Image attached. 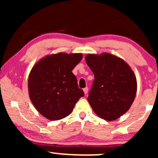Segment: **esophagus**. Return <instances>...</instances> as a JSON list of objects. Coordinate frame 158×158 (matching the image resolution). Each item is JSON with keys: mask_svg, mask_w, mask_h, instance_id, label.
Returning a JSON list of instances; mask_svg holds the SVG:
<instances>
[{"mask_svg": "<svg viewBox=\"0 0 158 158\" xmlns=\"http://www.w3.org/2000/svg\"><path fill=\"white\" fill-rule=\"evenodd\" d=\"M83 91H84V94H88V88L87 87H85V88H83Z\"/></svg>", "mask_w": 158, "mask_h": 158, "instance_id": "1", "label": "esophagus"}]
</instances>
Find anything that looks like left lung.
Segmentation results:
<instances>
[{
  "label": "left lung",
  "mask_w": 158,
  "mask_h": 158,
  "mask_svg": "<svg viewBox=\"0 0 158 158\" xmlns=\"http://www.w3.org/2000/svg\"><path fill=\"white\" fill-rule=\"evenodd\" d=\"M86 63L94 74L88 97L94 111L103 119L114 121L129 109L137 93L136 76L130 66L111 54H88Z\"/></svg>",
  "instance_id": "left-lung-1"
}]
</instances>
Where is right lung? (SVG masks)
<instances>
[{
  "instance_id": "add662e5",
  "label": "right lung",
  "mask_w": 158,
  "mask_h": 158,
  "mask_svg": "<svg viewBox=\"0 0 158 158\" xmlns=\"http://www.w3.org/2000/svg\"><path fill=\"white\" fill-rule=\"evenodd\" d=\"M83 58L81 53L59 52L45 56L33 66L28 79L30 100L47 119H62L73 111L84 96L72 70Z\"/></svg>"
}]
</instances>
